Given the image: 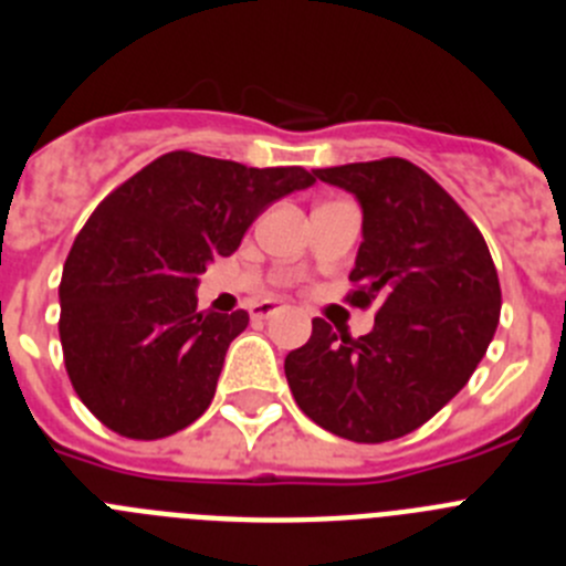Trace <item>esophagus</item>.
<instances>
[{
  "instance_id": "obj_1",
  "label": "esophagus",
  "mask_w": 566,
  "mask_h": 566,
  "mask_svg": "<svg viewBox=\"0 0 566 566\" xmlns=\"http://www.w3.org/2000/svg\"><path fill=\"white\" fill-rule=\"evenodd\" d=\"M274 312H277V303H274V300H263V303H254V306L249 308L252 319H269Z\"/></svg>"
}]
</instances>
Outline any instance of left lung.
<instances>
[{"mask_svg": "<svg viewBox=\"0 0 566 566\" xmlns=\"http://www.w3.org/2000/svg\"><path fill=\"white\" fill-rule=\"evenodd\" d=\"M363 209V243L348 274L354 306L379 297L359 339L314 319L286 357L294 402L352 442L417 431L451 402L496 334L502 289L482 232L431 175L405 158L314 169Z\"/></svg>", "mask_w": 566, "mask_h": 566, "instance_id": "8db88e82", "label": "left lung"}]
</instances>
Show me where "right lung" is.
Listing matches in <instances>:
<instances>
[{"label": "right lung", "instance_id": "obj_1", "mask_svg": "<svg viewBox=\"0 0 566 566\" xmlns=\"http://www.w3.org/2000/svg\"><path fill=\"white\" fill-rule=\"evenodd\" d=\"M303 167H243L167 153L104 198L64 260L67 377L90 413L127 439H161L201 417L249 314L198 312V283L263 209L306 189Z\"/></svg>", "mask_w": 566, "mask_h": 566}]
</instances>
